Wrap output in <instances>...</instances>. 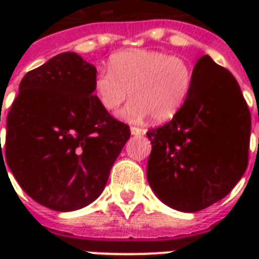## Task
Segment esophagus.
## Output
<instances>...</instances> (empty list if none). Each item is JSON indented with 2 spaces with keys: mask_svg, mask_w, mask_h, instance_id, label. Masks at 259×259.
<instances>
[{
  "mask_svg": "<svg viewBox=\"0 0 259 259\" xmlns=\"http://www.w3.org/2000/svg\"><path fill=\"white\" fill-rule=\"evenodd\" d=\"M130 132H132V135L133 136H143L146 133V130L140 129V127H136V126H132V127H130Z\"/></svg>",
  "mask_w": 259,
  "mask_h": 259,
  "instance_id": "34e87169",
  "label": "esophagus"
}]
</instances>
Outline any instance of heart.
Returning a JSON list of instances; mask_svg holds the SVG:
<instances>
[{
	"mask_svg": "<svg viewBox=\"0 0 259 259\" xmlns=\"http://www.w3.org/2000/svg\"><path fill=\"white\" fill-rule=\"evenodd\" d=\"M194 69L187 59L154 50H129L113 54L109 70L94 79L100 105L115 112L129 97L122 112L129 122H141L148 115L157 123L175 118L190 96Z\"/></svg>",
	"mask_w": 259,
	"mask_h": 259,
	"instance_id": "b5f03b06",
	"label": "heart"
}]
</instances>
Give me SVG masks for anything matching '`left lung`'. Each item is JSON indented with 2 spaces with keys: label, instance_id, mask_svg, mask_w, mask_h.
Returning <instances> with one entry per match:
<instances>
[{
  "label": "left lung",
  "instance_id": "obj_1",
  "mask_svg": "<svg viewBox=\"0 0 259 259\" xmlns=\"http://www.w3.org/2000/svg\"><path fill=\"white\" fill-rule=\"evenodd\" d=\"M250 133L251 115L237 80L204 55L179 113L147 132L148 183L170 208L201 211L228 195L244 175Z\"/></svg>",
  "mask_w": 259,
  "mask_h": 259
}]
</instances>
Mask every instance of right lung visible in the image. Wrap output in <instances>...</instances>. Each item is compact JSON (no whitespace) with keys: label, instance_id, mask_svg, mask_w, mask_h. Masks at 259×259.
Listing matches in <instances>:
<instances>
[{"label":"right lung","instance_id":"1","mask_svg":"<svg viewBox=\"0 0 259 259\" xmlns=\"http://www.w3.org/2000/svg\"><path fill=\"white\" fill-rule=\"evenodd\" d=\"M96 76L76 53L27 72L7 116L4 150L0 137L20 187L54 211H76L96 200L130 137L129 126L94 96Z\"/></svg>","mask_w":259,"mask_h":259}]
</instances>
